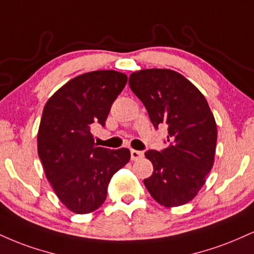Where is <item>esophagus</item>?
<instances>
[{"label":"esophagus","instance_id":"34e87169","mask_svg":"<svg viewBox=\"0 0 254 254\" xmlns=\"http://www.w3.org/2000/svg\"><path fill=\"white\" fill-rule=\"evenodd\" d=\"M143 152L139 151V150H131V160L132 161H137L139 160V158L143 157Z\"/></svg>","mask_w":254,"mask_h":254}]
</instances>
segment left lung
I'll list each match as a JSON object with an SVG mask.
<instances>
[{
	"label": "left lung",
	"mask_w": 254,
	"mask_h": 254,
	"mask_svg": "<svg viewBox=\"0 0 254 254\" xmlns=\"http://www.w3.org/2000/svg\"><path fill=\"white\" fill-rule=\"evenodd\" d=\"M129 85L154 127H168V148L145 152L154 172L144 186L162 206L186 204L196 196L214 163L218 131L208 103L173 69H140L131 73Z\"/></svg>",
	"instance_id": "1"
}]
</instances>
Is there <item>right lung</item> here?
<instances>
[{"label": "right lung", "mask_w": 254, "mask_h": 254, "mask_svg": "<svg viewBox=\"0 0 254 254\" xmlns=\"http://www.w3.org/2000/svg\"><path fill=\"white\" fill-rule=\"evenodd\" d=\"M127 77L105 69L73 78L46 103L38 132V154L54 193L69 210L87 214L99 208L111 177L130 161L127 148L94 144L92 124L105 121Z\"/></svg>", "instance_id": "add662e5"}]
</instances>
